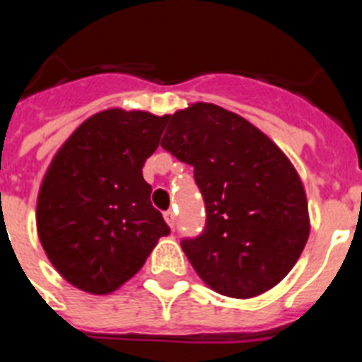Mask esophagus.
Returning <instances> with one entry per match:
<instances>
[{"label": "esophagus", "instance_id": "1", "mask_svg": "<svg viewBox=\"0 0 362 362\" xmlns=\"http://www.w3.org/2000/svg\"><path fill=\"white\" fill-rule=\"evenodd\" d=\"M163 218H165V221H167V226H169L170 229H175V226H176L175 212H173V210H167V212L163 214Z\"/></svg>", "mask_w": 362, "mask_h": 362}]
</instances>
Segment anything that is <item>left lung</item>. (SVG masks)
I'll return each mask as SVG.
<instances>
[{"mask_svg": "<svg viewBox=\"0 0 362 362\" xmlns=\"http://www.w3.org/2000/svg\"><path fill=\"white\" fill-rule=\"evenodd\" d=\"M161 146L192 165L206 227L182 250L216 293L252 298L280 284L310 235L303 180L286 153L246 118L193 103L167 118Z\"/></svg>", "mask_w": 362, "mask_h": 362, "instance_id": "left-lung-1", "label": "left lung"}]
</instances>
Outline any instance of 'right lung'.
Returning <instances> with one entry per match:
<instances>
[{"label": "right lung", "mask_w": 362, "mask_h": 362, "mask_svg": "<svg viewBox=\"0 0 362 362\" xmlns=\"http://www.w3.org/2000/svg\"><path fill=\"white\" fill-rule=\"evenodd\" d=\"M167 118L146 110H101L54 156L37 197V233L71 286L92 295L116 291L170 233L142 178Z\"/></svg>", "instance_id": "obj_1"}]
</instances>
